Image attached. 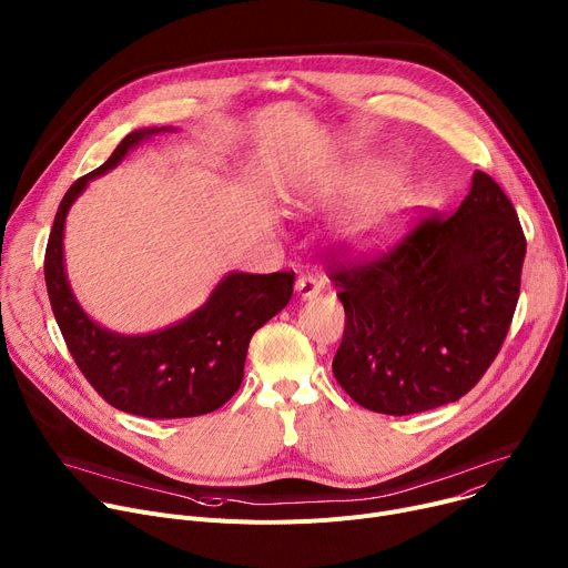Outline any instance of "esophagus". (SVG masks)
<instances>
[{"label":"esophagus","mask_w":568,"mask_h":568,"mask_svg":"<svg viewBox=\"0 0 568 568\" xmlns=\"http://www.w3.org/2000/svg\"><path fill=\"white\" fill-rule=\"evenodd\" d=\"M321 280L316 277V275H312V273H304V275H300L297 277V282H295V291H297V295L302 297V300H307V297H314V295H318L321 293Z\"/></svg>","instance_id":"1"}]
</instances>
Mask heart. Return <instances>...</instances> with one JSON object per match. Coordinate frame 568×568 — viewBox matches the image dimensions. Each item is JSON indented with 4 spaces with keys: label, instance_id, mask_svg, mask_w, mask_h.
Instances as JSON below:
<instances>
[{
    "label": "heart",
    "instance_id": "obj_1",
    "mask_svg": "<svg viewBox=\"0 0 568 568\" xmlns=\"http://www.w3.org/2000/svg\"><path fill=\"white\" fill-rule=\"evenodd\" d=\"M416 206V195L407 193V191H396L388 193L375 209H371L368 213H364L359 217V232H368V234H379L386 232L388 227H394L398 221Z\"/></svg>",
    "mask_w": 568,
    "mask_h": 568
}]
</instances>
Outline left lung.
I'll use <instances>...</instances> for the list:
<instances>
[{
  "instance_id": "1",
  "label": "left lung",
  "mask_w": 568,
  "mask_h": 568,
  "mask_svg": "<svg viewBox=\"0 0 568 568\" xmlns=\"http://www.w3.org/2000/svg\"><path fill=\"white\" fill-rule=\"evenodd\" d=\"M343 254L327 273L345 310L332 362L345 394L388 416L466 396L500 353L520 293L526 234L505 191L475 170L453 215L425 209L386 250Z\"/></svg>"
}]
</instances>
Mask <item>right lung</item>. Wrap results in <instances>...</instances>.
Here are the masks:
<instances>
[{
    "mask_svg": "<svg viewBox=\"0 0 568 568\" xmlns=\"http://www.w3.org/2000/svg\"><path fill=\"white\" fill-rule=\"evenodd\" d=\"M156 132L141 129L124 136L109 161L68 189L45 250V282L77 368L111 407L143 418H191L215 412L236 394L250 338L286 307L295 273L227 275L202 310L145 336L111 334L81 312L63 271L68 209L89 180L118 165L129 148Z\"/></svg>",
    "mask_w": 568,
    "mask_h": 568,
    "instance_id": "right-lung-1",
    "label": "right lung"
}]
</instances>
